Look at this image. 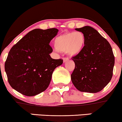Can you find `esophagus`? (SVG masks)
Segmentation results:
<instances>
[{
    "instance_id": "1",
    "label": "esophagus",
    "mask_w": 122,
    "mask_h": 122,
    "mask_svg": "<svg viewBox=\"0 0 122 122\" xmlns=\"http://www.w3.org/2000/svg\"><path fill=\"white\" fill-rule=\"evenodd\" d=\"M69 61V58H63V62L65 63V62H67V61Z\"/></svg>"
}]
</instances>
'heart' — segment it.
Masks as SVG:
<instances>
[{
	"instance_id": "obj_1",
	"label": "heart",
	"mask_w": 122,
	"mask_h": 122,
	"mask_svg": "<svg viewBox=\"0 0 122 122\" xmlns=\"http://www.w3.org/2000/svg\"><path fill=\"white\" fill-rule=\"evenodd\" d=\"M85 36L81 32L76 31L58 36L54 39L55 50L66 52L71 56L79 54L85 45Z\"/></svg>"
}]
</instances>
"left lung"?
<instances>
[{"instance_id":"8db88e82","label":"left lung","mask_w":122,"mask_h":122,"mask_svg":"<svg viewBox=\"0 0 122 122\" xmlns=\"http://www.w3.org/2000/svg\"><path fill=\"white\" fill-rule=\"evenodd\" d=\"M85 36L82 51L72 60L75 68L71 74L72 83L81 92L96 93L109 83L113 75L115 57L110 44L90 26L75 28Z\"/></svg>"}]
</instances>
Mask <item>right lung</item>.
Here are the masks:
<instances>
[{
  "mask_svg": "<svg viewBox=\"0 0 122 122\" xmlns=\"http://www.w3.org/2000/svg\"><path fill=\"white\" fill-rule=\"evenodd\" d=\"M58 29H35L12 47L5 64L8 81L13 89L26 96L46 90L54 70L63 63L50 57V41Z\"/></svg>",
  "mask_w": 122,
  "mask_h": 122,
  "instance_id": "right-lung-1",
  "label": "right lung"
}]
</instances>
